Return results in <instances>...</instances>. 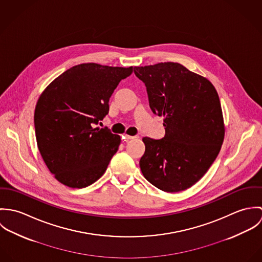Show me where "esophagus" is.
I'll use <instances>...</instances> for the list:
<instances>
[{"mask_svg":"<svg viewBox=\"0 0 262 262\" xmlns=\"http://www.w3.org/2000/svg\"><path fill=\"white\" fill-rule=\"evenodd\" d=\"M125 138L127 140H135V139H138L139 136H130V135H125Z\"/></svg>","mask_w":262,"mask_h":262,"instance_id":"obj_1","label":"esophagus"}]
</instances>
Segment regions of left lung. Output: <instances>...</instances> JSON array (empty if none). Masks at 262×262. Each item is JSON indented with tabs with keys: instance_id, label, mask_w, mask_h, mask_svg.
<instances>
[{
	"instance_id": "obj_1",
	"label": "left lung",
	"mask_w": 262,
	"mask_h": 262,
	"mask_svg": "<svg viewBox=\"0 0 262 262\" xmlns=\"http://www.w3.org/2000/svg\"><path fill=\"white\" fill-rule=\"evenodd\" d=\"M146 86L151 111L163 117L165 135L144 137L139 164L144 178L166 191L199 182L217 158L225 136L220 99L212 82L178 62L135 67Z\"/></svg>"
}]
</instances>
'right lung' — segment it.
<instances>
[{"instance_id": "add662e5", "label": "right lung", "mask_w": 262, "mask_h": 262, "mask_svg": "<svg viewBox=\"0 0 262 262\" xmlns=\"http://www.w3.org/2000/svg\"><path fill=\"white\" fill-rule=\"evenodd\" d=\"M133 68L81 63L57 76L38 99L34 125L39 152L54 178L82 188L106 171L121 138L94 126L109 113V100Z\"/></svg>"}]
</instances>
